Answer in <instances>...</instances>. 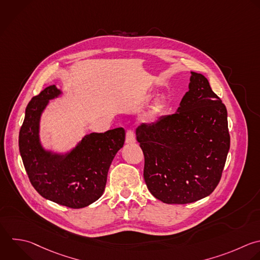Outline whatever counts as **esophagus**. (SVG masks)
Segmentation results:
<instances>
[{
	"instance_id": "obj_1",
	"label": "esophagus",
	"mask_w": 260,
	"mask_h": 260,
	"mask_svg": "<svg viewBox=\"0 0 260 260\" xmlns=\"http://www.w3.org/2000/svg\"><path fill=\"white\" fill-rule=\"evenodd\" d=\"M135 133L132 129H128L126 132V143H135Z\"/></svg>"
}]
</instances>
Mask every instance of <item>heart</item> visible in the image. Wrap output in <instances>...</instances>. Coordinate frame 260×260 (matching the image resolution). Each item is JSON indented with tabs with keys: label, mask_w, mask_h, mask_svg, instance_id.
Listing matches in <instances>:
<instances>
[{
	"label": "heart",
	"mask_w": 260,
	"mask_h": 260,
	"mask_svg": "<svg viewBox=\"0 0 260 260\" xmlns=\"http://www.w3.org/2000/svg\"><path fill=\"white\" fill-rule=\"evenodd\" d=\"M167 100L165 98H159L155 101V103L153 104V106L151 107L150 111L148 112L147 116H146V120L147 121H154L166 109L167 107Z\"/></svg>",
	"instance_id": "heart-1"
}]
</instances>
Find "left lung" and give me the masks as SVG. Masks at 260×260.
<instances>
[{"label":"left lung","mask_w":260,"mask_h":260,"mask_svg":"<svg viewBox=\"0 0 260 260\" xmlns=\"http://www.w3.org/2000/svg\"><path fill=\"white\" fill-rule=\"evenodd\" d=\"M228 113L208 80L191 72L177 113L141 124L136 138L144 154L150 193L168 204L208 196L220 181L230 149Z\"/></svg>","instance_id":"1"}]
</instances>
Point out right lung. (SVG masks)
<instances>
[{"mask_svg":"<svg viewBox=\"0 0 260 260\" xmlns=\"http://www.w3.org/2000/svg\"><path fill=\"white\" fill-rule=\"evenodd\" d=\"M60 93L51 85L28 103L19 132V150L29 181L43 197L82 208L103 195L112 160L124 144L125 130L120 127L90 133L65 155L45 150L39 137L41 115L49 101Z\"/></svg>","mask_w":260,"mask_h":260,"instance_id":"right-lung-1","label":"right lung"}]
</instances>
